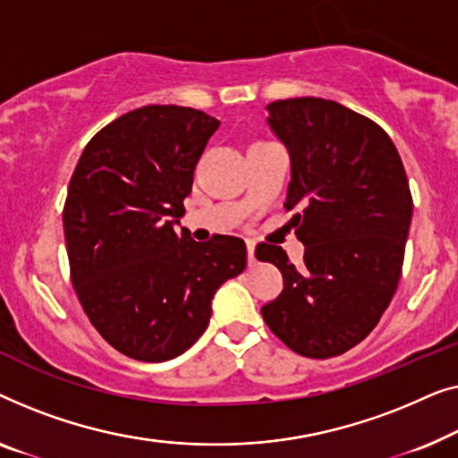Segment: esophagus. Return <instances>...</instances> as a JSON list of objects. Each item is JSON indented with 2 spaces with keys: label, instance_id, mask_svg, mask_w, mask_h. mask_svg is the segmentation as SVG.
<instances>
[{
  "label": "esophagus",
  "instance_id": "1",
  "mask_svg": "<svg viewBox=\"0 0 458 458\" xmlns=\"http://www.w3.org/2000/svg\"><path fill=\"white\" fill-rule=\"evenodd\" d=\"M247 255H249V266L253 267L257 259H255V241H250V238H247Z\"/></svg>",
  "mask_w": 458,
  "mask_h": 458
}]
</instances>
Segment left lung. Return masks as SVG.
Here are the masks:
<instances>
[{"mask_svg":"<svg viewBox=\"0 0 458 458\" xmlns=\"http://www.w3.org/2000/svg\"><path fill=\"white\" fill-rule=\"evenodd\" d=\"M267 112L291 153L284 208L299 209L305 257L294 267L282 247H257L284 278L261 315L302 357L343 355L377 326L401 280L413 216L407 174L384 128L336 101L278 99Z\"/></svg>","mask_w":458,"mask_h":458,"instance_id":"obj_1","label":"left lung"}]
</instances>
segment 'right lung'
I'll list each match as a JSON object with an SVG mask.
<instances>
[{"mask_svg": "<svg viewBox=\"0 0 458 458\" xmlns=\"http://www.w3.org/2000/svg\"><path fill=\"white\" fill-rule=\"evenodd\" d=\"M220 122L145 106L95 134L64 203L70 278L87 318L122 355L162 363L197 343L217 288L247 267L236 236L195 242L174 224Z\"/></svg>", "mask_w": 458, "mask_h": 458, "instance_id": "add662e5", "label": "right lung"}]
</instances>
